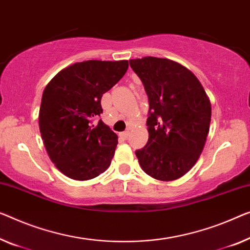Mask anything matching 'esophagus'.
I'll use <instances>...</instances> for the list:
<instances>
[{
    "label": "esophagus",
    "instance_id": "obj_1",
    "mask_svg": "<svg viewBox=\"0 0 250 250\" xmlns=\"http://www.w3.org/2000/svg\"><path fill=\"white\" fill-rule=\"evenodd\" d=\"M128 136H129V131H124V132L120 133V137L124 138V139H126V138H128Z\"/></svg>",
    "mask_w": 250,
    "mask_h": 250
}]
</instances>
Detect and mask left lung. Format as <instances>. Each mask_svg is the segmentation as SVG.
<instances>
[{
    "label": "left lung",
    "mask_w": 250,
    "mask_h": 250,
    "mask_svg": "<svg viewBox=\"0 0 250 250\" xmlns=\"http://www.w3.org/2000/svg\"><path fill=\"white\" fill-rule=\"evenodd\" d=\"M148 95L149 138L136 150L141 168L159 181H174L195 165L210 129L211 103L191 70L166 58L130 59Z\"/></svg>",
    "instance_id": "8db88e82"
}]
</instances>
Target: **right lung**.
Wrapping results in <instances>:
<instances>
[{
    "instance_id": "1",
    "label": "right lung",
    "mask_w": 250,
    "mask_h": 250,
    "mask_svg": "<svg viewBox=\"0 0 250 250\" xmlns=\"http://www.w3.org/2000/svg\"><path fill=\"white\" fill-rule=\"evenodd\" d=\"M128 61H86L62 69L42 93L39 129L50 161L67 177L87 181L109 168L118 136L102 120L101 99L128 69Z\"/></svg>"
}]
</instances>
